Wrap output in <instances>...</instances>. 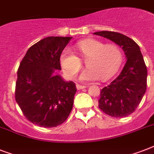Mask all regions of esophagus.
I'll return each mask as SVG.
<instances>
[{"label":"esophagus","mask_w":154,"mask_h":154,"mask_svg":"<svg viewBox=\"0 0 154 154\" xmlns=\"http://www.w3.org/2000/svg\"><path fill=\"white\" fill-rule=\"evenodd\" d=\"M76 86H77V89H78V90H79V89H83L86 88V86H85V85H78V84H77Z\"/></svg>","instance_id":"esophagus-1"}]
</instances>
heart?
Returning <instances> with one entry per match:
<instances>
[{
	"instance_id": "heart-1",
	"label": "heart",
	"mask_w": 154,
	"mask_h": 154,
	"mask_svg": "<svg viewBox=\"0 0 154 154\" xmlns=\"http://www.w3.org/2000/svg\"><path fill=\"white\" fill-rule=\"evenodd\" d=\"M80 54L86 59L87 69L81 75L83 82L101 78L109 79L117 71L122 60V53L116 45H105L95 39H85L77 44ZM60 66L69 78L73 79L82 67V61L70 49H65L60 57Z\"/></svg>"
}]
</instances>
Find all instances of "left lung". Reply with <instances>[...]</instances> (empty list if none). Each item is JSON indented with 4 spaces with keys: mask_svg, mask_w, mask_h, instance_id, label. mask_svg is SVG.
<instances>
[{
    "mask_svg": "<svg viewBox=\"0 0 154 154\" xmlns=\"http://www.w3.org/2000/svg\"><path fill=\"white\" fill-rule=\"evenodd\" d=\"M94 34L122 47L127 60L119 76L101 90L99 108L111 117L129 116L139 105L147 86V69L140 47L134 40L119 32L100 31Z\"/></svg>",
    "mask_w": 154,
    "mask_h": 154,
    "instance_id": "obj_1",
    "label": "left lung"
}]
</instances>
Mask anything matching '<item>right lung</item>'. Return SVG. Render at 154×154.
<instances>
[{
    "label": "right lung",
    "instance_id": "right-lung-1",
    "mask_svg": "<svg viewBox=\"0 0 154 154\" xmlns=\"http://www.w3.org/2000/svg\"><path fill=\"white\" fill-rule=\"evenodd\" d=\"M70 37H48L28 49L20 63L15 99L29 122L45 128L60 125L72 109L75 83L65 82L60 70V54Z\"/></svg>",
    "mask_w": 154,
    "mask_h": 154
}]
</instances>
